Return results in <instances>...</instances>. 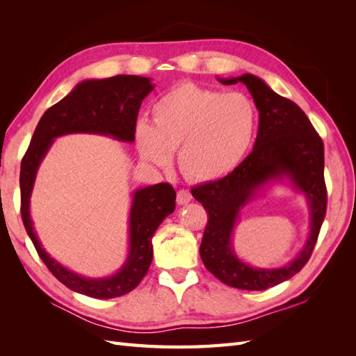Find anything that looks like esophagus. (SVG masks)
<instances>
[{"label": "esophagus", "mask_w": 356, "mask_h": 356, "mask_svg": "<svg viewBox=\"0 0 356 356\" xmlns=\"http://www.w3.org/2000/svg\"><path fill=\"white\" fill-rule=\"evenodd\" d=\"M193 196L188 190H179L177 195V203L178 204H187L188 202H191Z\"/></svg>", "instance_id": "esophagus-1"}]
</instances>
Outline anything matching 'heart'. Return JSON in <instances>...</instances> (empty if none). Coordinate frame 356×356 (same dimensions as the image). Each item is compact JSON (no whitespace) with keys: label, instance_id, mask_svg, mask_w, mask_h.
<instances>
[{"label":"heart","instance_id":"obj_1","mask_svg":"<svg viewBox=\"0 0 356 356\" xmlns=\"http://www.w3.org/2000/svg\"><path fill=\"white\" fill-rule=\"evenodd\" d=\"M258 110L242 92L224 93L181 83L153 105V123L135 124L138 153L154 166H168L174 149L190 181L211 182L238 168L254 143Z\"/></svg>","mask_w":356,"mask_h":356}]
</instances>
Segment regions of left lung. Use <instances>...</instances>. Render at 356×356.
I'll return each instance as SVG.
<instances>
[{
    "instance_id": "8db88e82",
    "label": "left lung",
    "mask_w": 356,
    "mask_h": 356,
    "mask_svg": "<svg viewBox=\"0 0 356 356\" xmlns=\"http://www.w3.org/2000/svg\"><path fill=\"white\" fill-rule=\"evenodd\" d=\"M222 84L243 83L252 95L260 115L252 153L227 177L191 190L209 218L200 245L204 267L225 285L263 291L298 273L314 251L327 211L324 181V144L307 115L297 104L273 92L260 77L218 79ZM288 179L305 194L309 204L311 233L293 262L276 269L252 268L232 250L231 236L240 211L258 192L276 180Z\"/></svg>"
}]
</instances>
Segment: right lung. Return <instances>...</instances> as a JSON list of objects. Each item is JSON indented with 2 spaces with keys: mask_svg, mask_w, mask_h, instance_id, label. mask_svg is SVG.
Masks as SVG:
<instances>
[{
  "mask_svg": "<svg viewBox=\"0 0 356 356\" xmlns=\"http://www.w3.org/2000/svg\"><path fill=\"white\" fill-rule=\"evenodd\" d=\"M154 89L152 79L115 75L84 80L42 114L20 165V213L40 258L58 281L79 294L114 298L131 293L147 275L153 260L152 239L169 213L177 193L168 182L134 191L129 212V252L118 270L106 277H86L62 266L42 248L31 218V195L38 168L53 141L68 134H96L122 143L135 141V124L145 96Z\"/></svg>",
  "mask_w": 356,
  "mask_h": 356,
  "instance_id": "obj_1",
  "label": "right lung"
}]
</instances>
